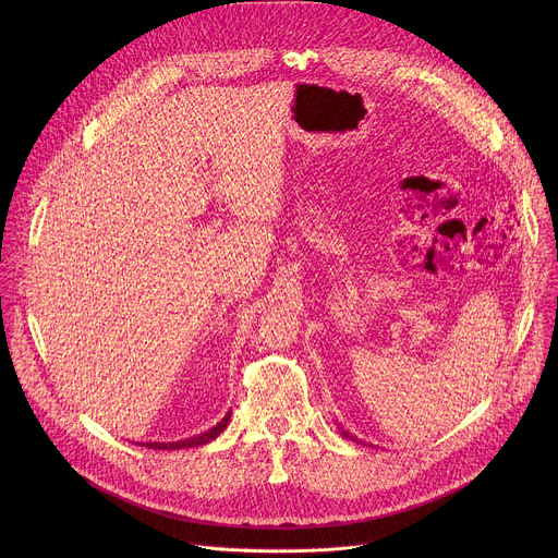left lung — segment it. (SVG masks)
Here are the masks:
<instances>
[{
  "label": "left lung",
  "instance_id": "1",
  "mask_svg": "<svg viewBox=\"0 0 558 558\" xmlns=\"http://www.w3.org/2000/svg\"><path fill=\"white\" fill-rule=\"evenodd\" d=\"M344 435H347V433H344ZM347 437H349V435H347ZM351 439H353V437H351Z\"/></svg>",
  "mask_w": 558,
  "mask_h": 558
}]
</instances>
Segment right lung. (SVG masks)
I'll return each instance as SVG.
<instances>
[{
	"instance_id": "obj_1",
	"label": "right lung",
	"mask_w": 558,
	"mask_h": 558,
	"mask_svg": "<svg viewBox=\"0 0 558 558\" xmlns=\"http://www.w3.org/2000/svg\"><path fill=\"white\" fill-rule=\"evenodd\" d=\"M229 417H231V413H227L214 428H209L207 433H201V435H196V437H187V439H181V441H168V444H163V441H149V444H141V446H147V448H154V450H179V448H196V446H203V444H207V441H211V439H216L225 428H227V424H229Z\"/></svg>"
}]
</instances>
